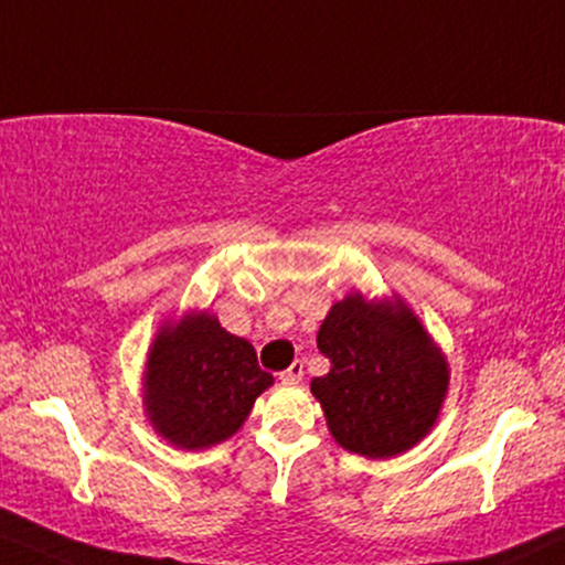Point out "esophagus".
I'll use <instances>...</instances> for the list:
<instances>
[{"label":"esophagus","instance_id":"obj_1","mask_svg":"<svg viewBox=\"0 0 565 565\" xmlns=\"http://www.w3.org/2000/svg\"><path fill=\"white\" fill-rule=\"evenodd\" d=\"M302 376H305V363H302V360H295V363H291V365H289V369L281 373V382L297 384V382H300V379H302Z\"/></svg>","mask_w":565,"mask_h":565}]
</instances>
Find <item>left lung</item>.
<instances>
[{
	"instance_id": "left-lung-1",
	"label": "left lung",
	"mask_w": 565,
	"mask_h": 565,
	"mask_svg": "<svg viewBox=\"0 0 565 565\" xmlns=\"http://www.w3.org/2000/svg\"><path fill=\"white\" fill-rule=\"evenodd\" d=\"M316 342L331 369L310 390L344 450L392 458L431 429L447 363L403 302L350 295L329 310Z\"/></svg>"
}]
</instances>
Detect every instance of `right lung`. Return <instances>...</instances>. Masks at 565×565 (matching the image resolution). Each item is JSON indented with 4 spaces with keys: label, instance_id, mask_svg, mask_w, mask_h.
I'll list each match as a JSON object with an SVG mask.
<instances>
[{
    "label": "right lung",
    "instance_id": "1",
    "mask_svg": "<svg viewBox=\"0 0 565 565\" xmlns=\"http://www.w3.org/2000/svg\"><path fill=\"white\" fill-rule=\"evenodd\" d=\"M274 376L255 348L213 316H189L154 339L147 363V411L162 437L196 450L228 439Z\"/></svg>",
    "mask_w": 565,
    "mask_h": 565
}]
</instances>
